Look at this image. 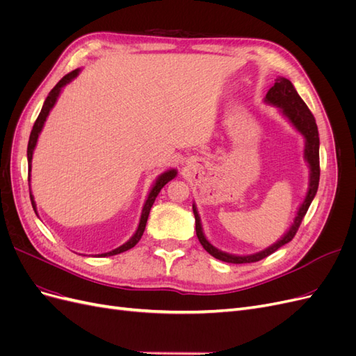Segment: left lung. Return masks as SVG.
Masks as SVG:
<instances>
[{
	"label": "left lung",
	"mask_w": 356,
	"mask_h": 356,
	"mask_svg": "<svg viewBox=\"0 0 356 356\" xmlns=\"http://www.w3.org/2000/svg\"><path fill=\"white\" fill-rule=\"evenodd\" d=\"M264 102L268 105L277 106L279 111H281L288 118V122L293 124L301 135H303V138H305V160L309 165V187H307L305 200L301 202L300 208L297 211L294 222L291 224V227L286 230V233L276 243L270 245L260 252H255L251 255L229 254V252L220 251L218 248H215L212 243H209L207 236H204V233H203L196 204L193 203V212H195V218H196V234H197L199 242L204 248V251L209 252L212 257L217 258V260H221L225 263L242 264V263L260 261V260H263V258L277 251L279 248L284 246L285 243L293 241L301 221H303L305 215L310 207L312 200H314V197L316 196L318 186H319V134H318V126H316L314 114L310 113L305 101L300 98V95L297 93L293 83H291L285 77L276 79L270 90L267 92Z\"/></svg>",
	"instance_id": "obj_1"
}]
</instances>
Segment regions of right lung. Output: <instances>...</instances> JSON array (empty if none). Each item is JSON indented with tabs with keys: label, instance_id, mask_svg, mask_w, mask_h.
Here are the masks:
<instances>
[{
	"label": "right lung",
	"instance_id": "add662e5",
	"mask_svg": "<svg viewBox=\"0 0 356 356\" xmlns=\"http://www.w3.org/2000/svg\"><path fill=\"white\" fill-rule=\"evenodd\" d=\"M79 72H80V68L71 71L70 74H67L65 77H63V79L55 86V88H53V89L50 90L49 96H47L46 101H44V105H42L41 113H40L38 117H37V120H35V123H34V127H32L31 135H29V143H28V153H26V154H28V181H31L32 154H34V149H35V145H37V141H38V136H40V134H41V131H42V127H44V123H46V120H47V117H49V114H50L53 106H55V104H56V101H58V98H59V95H60V92H62V88H65V86H67L68 83H71L75 77H77ZM177 174H178L177 169H169V170L163 172V174H160V175L157 177V179L154 181V184H153L152 190H149V193H148L147 200H145L144 207H143L141 220H139L138 229H136V232L134 233L132 238L129 239L126 243H123L122 246L115 248V250H113V251H110V252L98 254V257L117 255V254H120V252H124V251H127V250H131V248H134V246L139 242V239H141V236L144 234V230H145L147 220H148V215H149V209H152V207H153V203H154L157 195L160 193V190L168 184V182H169L170 179H174V178L177 177ZM29 196H31L32 208H34V211H35V213H37V204H35L34 196H32V193H31V188H29Z\"/></svg>",
	"mask_w": 356,
	"mask_h": 356
}]
</instances>
